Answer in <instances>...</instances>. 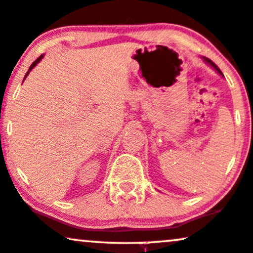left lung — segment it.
<instances>
[{
    "label": "left lung",
    "mask_w": 253,
    "mask_h": 253,
    "mask_svg": "<svg viewBox=\"0 0 253 253\" xmlns=\"http://www.w3.org/2000/svg\"><path fill=\"white\" fill-rule=\"evenodd\" d=\"M205 60H206L207 62H209V64H210V65H212V67H214V68H215V70H216V71H218V72H219V73H220V74H221V76H222V73H221L220 68H219L218 66H216V65L214 64V62H213L212 60H210V59H207V58H205Z\"/></svg>",
    "instance_id": "left-lung-1"
}]
</instances>
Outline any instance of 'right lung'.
Wrapping results in <instances>:
<instances>
[{"label": "right lung", "mask_w": 253, "mask_h": 253, "mask_svg": "<svg viewBox=\"0 0 253 253\" xmlns=\"http://www.w3.org/2000/svg\"><path fill=\"white\" fill-rule=\"evenodd\" d=\"M41 59H42V55H40V56H39V58H38V59H37V60H35V61H34V62H33V64H32V65H31V67H29V70H28V72H27V73H26V76H25V78H26V77H27V76H28V73H29V71H31V70H32V68H33V67H34V66H35V65H37V64H38V62H39V61H40V60H41Z\"/></svg>", "instance_id": "1"}]
</instances>
